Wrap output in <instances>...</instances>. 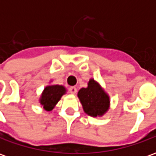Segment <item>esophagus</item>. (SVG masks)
I'll list each match as a JSON object with an SVG mask.
<instances>
[{
	"label": "esophagus",
	"mask_w": 156,
	"mask_h": 156,
	"mask_svg": "<svg viewBox=\"0 0 156 156\" xmlns=\"http://www.w3.org/2000/svg\"><path fill=\"white\" fill-rule=\"evenodd\" d=\"M69 93L72 94H75L77 93V88H75V87H70L69 88Z\"/></svg>",
	"instance_id": "obj_1"
}]
</instances>
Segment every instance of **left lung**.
<instances>
[{
	"label": "left lung",
	"instance_id": "1",
	"mask_svg": "<svg viewBox=\"0 0 156 156\" xmlns=\"http://www.w3.org/2000/svg\"><path fill=\"white\" fill-rule=\"evenodd\" d=\"M83 110L92 117L101 116L109 107V98L98 83L90 79L88 88H81L78 93Z\"/></svg>",
	"mask_w": 156,
	"mask_h": 156
}]
</instances>
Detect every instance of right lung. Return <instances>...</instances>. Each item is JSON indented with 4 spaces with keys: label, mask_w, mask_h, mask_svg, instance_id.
<instances>
[{
    "label": "right lung",
    "mask_w": 156,
    "mask_h": 156,
    "mask_svg": "<svg viewBox=\"0 0 156 156\" xmlns=\"http://www.w3.org/2000/svg\"><path fill=\"white\" fill-rule=\"evenodd\" d=\"M65 93L66 89L63 86L61 85L47 86L42 92V94L40 98V103L43 106L45 110L51 111Z\"/></svg>",
    "instance_id": "obj_1"
}]
</instances>
